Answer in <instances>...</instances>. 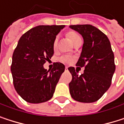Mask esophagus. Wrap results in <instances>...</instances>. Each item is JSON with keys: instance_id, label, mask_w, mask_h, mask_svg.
Instances as JSON below:
<instances>
[{"instance_id": "esophagus-1", "label": "esophagus", "mask_w": 124, "mask_h": 124, "mask_svg": "<svg viewBox=\"0 0 124 124\" xmlns=\"http://www.w3.org/2000/svg\"><path fill=\"white\" fill-rule=\"evenodd\" d=\"M65 70L66 71V70H68V67L67 66H66V68H65Z\"/></svg>"}]
</instances>
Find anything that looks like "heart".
I'll return each mask as SVG.
<instances>
[{
	"label": "heart",
	"instance_id": "b5f03b06",
	"mask_svg": "<svg viewBox=\"0 0 124 124\" xmlns=\"http://www.w3.org/2000/svg\"><path fill=\"white\" fill-rule=\"evenodd\" d=\"M67 37H69V39H70V41L74 44V42L78 39L79 38V35L75 32V31H69L67 33ZM57 42H58V40H57V38H55V39L54 40V42H53V47L55 48L56 46H57ZM60 61L63 63H71L73 61H74V58L71 57V56H69V55H64V56H62L60 58Z\"/></svg>",
	"mask_w": 124,
	"mask_h": 124
}]
</instances>
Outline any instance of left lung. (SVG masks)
<instances>
[{
    "label": "left lung",
    "mask_w": 124,
    "mask_h": 124,
    "mask_svg": "<svg viewBox=\"0 0 124 124\" xmlns=\"http://www.w3.org/2000/svg\"><path fill=\"white\" fill-rule=\"evenodd\" d=\"M69 27L78 31L84 39L77 66L85 67L81 75L74 67L68 69L72 75L69 85L70 94L78 102H93L108 90L116 70L110 42L103 32L93 25H70Z\"/></svg>",
    "instance_id": "obj_1"
}]
</instances>
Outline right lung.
<instances>
[{
    "label": "right lung",
    "mask_w": 124,
    "mask_h": 124,
    "mask_svg": "<svg viewBox=\"0 0 124 124\" xmlns=\"http://www.w3.org/2000/svg\"><path fill=\"white\" fill-rule=\"evenodd\" d=\"M65 25H39L24 33L14 51L11 71L17 93L30 103L50 100L65 66L59 62L47 71L43 67L53 55V42Z\"/></svg>",
    "instance_id": "obj_1"
}]
</instances>
